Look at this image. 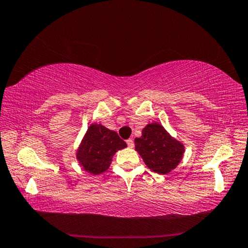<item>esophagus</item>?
<instances>
[{
  "mask_svg": "<svg viewBox=\"0 0 248 248\" xmlns=\"http://www.w3.org/2000/svg\"><path fill=\"white\" fill-rule=\"evenodd\" d=\"M126 144H127L128 147H131V148H133V147H134V140H133L132 139L127 140H126Z\"/></svg>",
  "mask_w": 248,
  "mask_h": 248,
  "instance_id": "esophagus-1",
  "label": "esophagus"
}]
</instances>
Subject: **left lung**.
Instances as JSON below:
<instances>
[{"mask_svg":"<svg viewBox=\"0 0 248 248\" xmlns=\"http://www.w3.org/2000/svg\"><path fill=\"white\" fill-rule=\"evenodd\" d=\"M135 149L153 171L166 174L179 165L185 147L158 123H152L135 139Z\"/></svg>","mask_w":248,"mask_h":248,"instance_id":"left-lung-1","label":"left lung"}]
</instances>
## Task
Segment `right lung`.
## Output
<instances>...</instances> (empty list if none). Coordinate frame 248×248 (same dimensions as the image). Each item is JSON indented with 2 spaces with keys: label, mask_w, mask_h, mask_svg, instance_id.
<instances>
[{
  "label": "right lung",
  "mask_w": 248,
  "mask_h": 248,
  "mask_svg": "<svg viewBox=\"0 0 248 248\" xmlns=\"http://www.w3.org/2000/svg\"><path fill=\"white\" fill-rule=\"evenodd\" d=\"M126 146L116 132L101 124H92L81 141L77 159L84 170L95 176L108 170L113 155Z\"/></svg>",
  "instance_id": "obj_1"
}]
</instances>
